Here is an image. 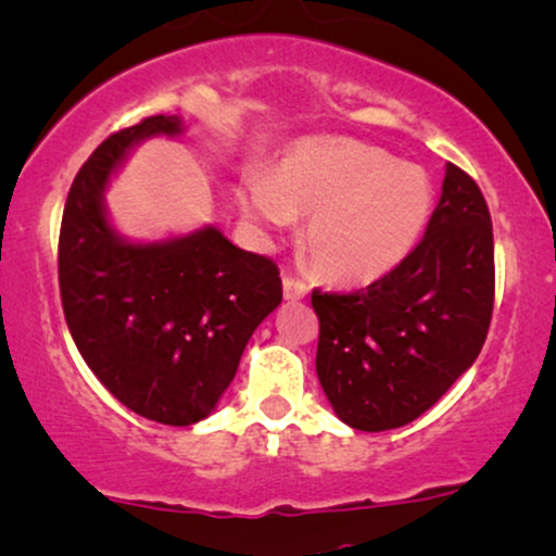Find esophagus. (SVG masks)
<instances>
[{
	"label": "esophagus",
	"mask_w": 556,
	"mask_h": 556,
	"mask_svg": "<svg viewBox=\"0 0 556 556\" xmlns=\"http://www.w3.org/2000/svg\"><path fill=\"white\" fill-rule=\"evenodd\" d=\"M307 295V285L303 279L292 277V274H285V298L287 300H300Z\"/></svg>",
	"instance_id": "1"
}]
</instances>
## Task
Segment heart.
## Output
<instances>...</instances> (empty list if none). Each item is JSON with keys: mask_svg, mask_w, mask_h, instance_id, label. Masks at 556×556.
I'll list each match as a JSON object with an SVG mask.
<instances>
[{"mask_svg": "<svg viewBox=\"0 0 556 556\" xmlns=\"http://www.w3.org/2000/svg\"><path fill=\"white\" fill-rule=\"evenodd\" d=\"M240 199L271 227L313 214L305 240L316 269L363 285L409 256L430 219L432 186L425 170L399 165L386 150L331 139L295 147L271 178L245 180Z\"/></svg>", "mask_w": 556, "mask_h": 556, "instance_id": "obj_1", "label": "heart"}]
</instances>
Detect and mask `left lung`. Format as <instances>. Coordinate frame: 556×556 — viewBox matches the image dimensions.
Returning <instances> with one entry per match:
<instances>
[{
  "mask_svg": "<svg viewBox=\"0 0 556 556\" xmlns=\"http://www.w3.org/2000/svg\"><path fill=\"white\" fill-rule=\"evenodd\" d=\"M316 372L337 417L383 432L414 422L479 357L494 305L492 217L477 180L445 165L409 256L354 292L313 290Z\"/></svg>",
  "mask_w": 556,
  "mask_h": 556,
  "instance_id": "8db88e82",
  "label": "left lung"
}]
</instances>
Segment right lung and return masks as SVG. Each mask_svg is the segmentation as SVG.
I'll return each mask as SVG.
<instances>
[{
  "label": "right lung",
  "instance_id": "right-lung-1",
  "mask_svg": "<svg viewBox=\"0 0 556 556\" xmlns=\"http://www.w3.org/2000/svg\"><path fill=\"white\" fill-rule=\"evenodd\" d=\"M176 116L113 131L72 184L59 232V290L79 354L126 409L186 427L217 406L251 333L282 303L271 258L217 227L163 243H129L103 206L109 176L147 137H178Z\"/></svg>",
  "mask_w": 556,
  "mask_h": 556
}]
</instances>
